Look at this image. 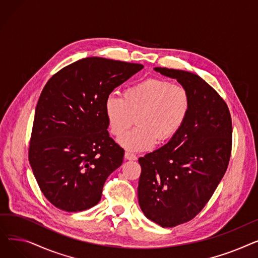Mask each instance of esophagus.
<instances>
[{
    "label": "esophagus",
    "mask_w": 258,
    "mask_h": 258,
    "mask_svg": "<svg viewBox=\"0 0 258 258\" xmlns=\"http://www.w3.org/2000/svg\"><path fill=\"white\" fill-rule=\"evenodd\" d=\"M124 158H125L126 160H130V161L137 160V157L135 156V155H133V154H131V153H125V154H124Z\"/></svg>",
    "instance_id": "34e87169"
}]
</instances>
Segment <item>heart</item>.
<instances>
[{
	"label": "heart",
	"mask_w": 258,
	"mask_h": 258,
	"mask_svg": "<svg viewBox=\"0 0 258 258\" xmlns=\"http://www.w3.org/2000/svg\"><path fill=\"white\" fill-rule=\"evenodd\" d=\"M190 97L181 85L160 78H147L127 87L123 97L110 94L104 113L111 133L120 137L137 117V129L119 139L128 152L151 150L156 141L164 142L177 134L187 119Z\"/></svg>",
	"instance_id": "heart-1"
}]
</instances>
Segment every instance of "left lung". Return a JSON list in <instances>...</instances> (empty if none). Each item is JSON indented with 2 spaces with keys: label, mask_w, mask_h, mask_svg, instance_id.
I'll return each mask as SVG.
<instances>
[{
  "label": "left lung",
  "mask_w": 258,
  "mask_h": 258,
  "mask_svg": "<svg viewBox=\"0 0 258 258\" xmlns=\"http://www.w3.org/2000/svg\"><path fill=\"white\" fill-rule=\"evenodd\" d=\"M177 79L190 97L181 130L157 151L139 158V205L148 220L175 227L205 207L227 170L232 121L220 95L204 79L183 70L155 68Z\"/></svg>",
  "instance_id": "1"
}]
</instances>
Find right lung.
I'll return each mask as SVG.
<instances>
[{
    "label": "right lung",
    "mask_w": 258,
    "mask_h": 258,
    "mask_svg": "<svg viewBox=\"0 0 258 258\" xmlns=\"http://www.w3.org/2000/svg\"><path fill=\"white\" fill-rule=\"evenodd\" d=\"M143 66L86 57L54 74L34 114L29 162L40 190L61 210L97 205L105 180L123 161L110 137L104 101Z\"/></svg>",
    "instance_id": "right-lung-1"
}]
</instances>
